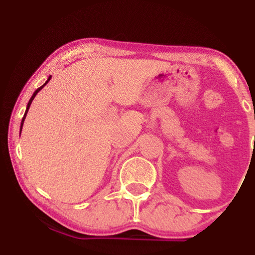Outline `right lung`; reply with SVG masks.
<instances>
[{
	"instance_id": "right-lung-1",
	"label": "right lung",
	"mask_w": 255,
	"mask_h": 255,
	"mask_svg": "<svg viewBox=\"0 0 255 255\" xmlns=\"http://www.w3.org/2000/svg\"><path fill=\"white\" fill-rule=\"evenodd\" d=\"M50 79H51V77H49V78H48V80H46V81H45V83H44V84L42 85V86H40V87H38V89H37V90H36V91H34V92H33V95H32V97H31V99H30V101H28V103H27V107H26V111H25V114H24V118H22L21 125H20V133H21V129H22V126H24V121H25V119H26V115H27V111H28V109H30V105H31V103H32V101H33V99H34V97H36V95H37V93H38V92H39V91H40V90H42V89H43V87H44V86H45V85L49 83V80H50Z\"/></svg>"
}]
</instances>
